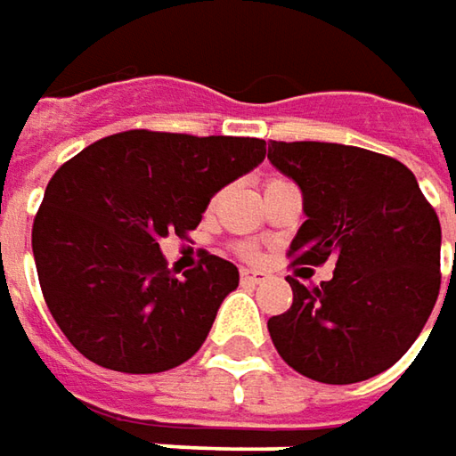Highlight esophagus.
<instances>
[{
	"mask_svg": "<svg viewBox=\"0 0 456 456\" xmlns=\"http://www.w3.org/2000/svg\"><path fill=\"white\" fill-rule=\"evenodd\" d=\"M269 276L264 272H254V269H240V281L243 284H261V281H266Z\"/></svg>",
	"mask_w": 456,
	"mask_h": 456,
	"instance_id": "esophagus-1",
	"label": "esophagus"
}]
</instances>
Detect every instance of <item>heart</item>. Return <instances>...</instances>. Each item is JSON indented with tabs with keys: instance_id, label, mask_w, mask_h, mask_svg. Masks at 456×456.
<instances>
[{
	"instance_id": "1",
	"label": "heart",
	"mask_w": 456,
	"mask_h": 456,
	"mask_svg": "<svg viewBox=\"0 0 456 456\" xmlns=\"http://www.w3.org/2000/svg\"><path fill=\"white\" fill-rule=\"evenodd\" d=\"M269 183H273V180H269ZM238 251H240V254H243V256H248V258L254 256V251H251L248 246H238Z\"/></svg>"
}]
</instances>
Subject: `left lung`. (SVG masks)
<instances>
[{
	"label": "left lung",
	"instance_id": "8db88e82",
	"mask_svg": "<svg viewBox=\"0 0 456 456\" xmlns=\"http://www.w3.org/2000/svg\"><path fill=\"white\" fill-rule=\"evenodd\" d=\"M269 159L302 187L306 220L291 266L335 264L330 281L289 276L291 306L269 335L297 373L345 386L388 370L436 305L442 225L413 172L394 157L330 142H269Z\"/></svg>",
	"mask_w": 456,
	"mask_h": 456
}]
</instances>
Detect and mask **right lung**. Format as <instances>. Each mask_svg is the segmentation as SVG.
<instances>
[{"label": "right lung", "mask_w": 456, "mask_h": 456, "mask_svg": "<svg viewBox=\"0 0 456 456\" xmlns=\"http://www.w3.org/2000/svg\"><path fill=\"white\" fill-rule=\"evenodd\" d=\"M264 144L132 129L53 175L32 254L45 305L80 355L118 373H162L200 350L238 269L202 251L175 276L159 240L195 231L220 187L264 162Z\"/></svg>", "instance_id": "add662e5"}]
</instances>
